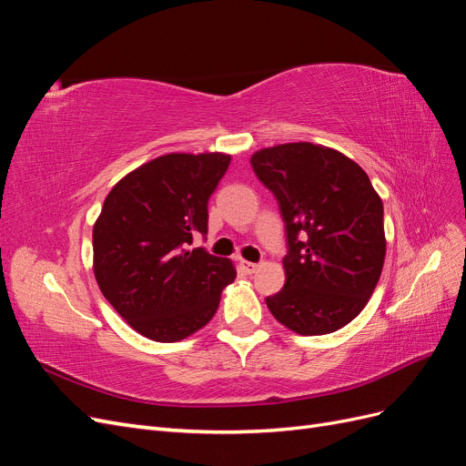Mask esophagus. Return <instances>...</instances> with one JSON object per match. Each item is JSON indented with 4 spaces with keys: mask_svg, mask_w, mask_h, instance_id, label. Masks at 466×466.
Instances as JSON below:
<instances>
[{
    "mask_svg": "<svg viewBox=\"0 0 466 466\" xmlns=\"http://www.w3.org/2000/svg\"><path fill=\"white\" fill-rule=\"evenodd\" d=\"M238 266H241V270H243L245 274H255L257 268H258V264L248 262V260H241V262H238Z\"/></svg>",
    "mask_w": 466,
    "mask_h": 466,
    "instance_id": "esophagus-1",
    "label": "esophagus"
}]
</instances>
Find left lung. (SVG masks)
<instances>
[{
  "mask_svg": "<svg viewBox=\"0 0 466 466\" xmlns=\"http://www.w3.org/2000/svg\"><path fill=\"white\" fill-rule=\"evenodd\" d=\"M250 165L286 223V284L268 309L303 336L346 327L385 262L383 202L370 177L340 151L307 142L260 149Z\"/></svg>",
  "mask_w": 466,
  "mask_h": 466,
  "instance_id": "obj_1",
  "label": "left lung"
}]
</instances>
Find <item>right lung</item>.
<instances>
[{
    "mask_svg": "<svg viewBox=\"0 0 466 466\" xmlns=\"http://www.w3.org/2000/svg\"><path fill=\"white\" fill-rule=\"evenodd\" d=\"M231 163L225 153H168L116 182L93 228V270L134 330L178 342L216 315L237 276L192 235L208 233V202Z\"/></svg>",
    "mask_w": 466,
    "mask_h": 466,
    "instance_id": "obj_1",
    "label": "right lung"
}]
</instances>
